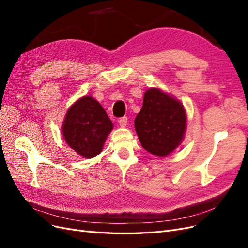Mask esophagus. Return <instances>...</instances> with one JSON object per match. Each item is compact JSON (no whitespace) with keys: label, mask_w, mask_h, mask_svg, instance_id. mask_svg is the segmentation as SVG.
Listing matches in <instances>:
<instances>
[{"label":"esophagus","mask_w":248,"mask_h":248,"mask_svg":"<svg viewBox=\"0 0 248 248\" xmlns=\"http://www.w3.org/2000/svg\"><path fill=\"white\" fill-rule=\"evenodd\" d=\"M118 123H119V125L121 126V127H126V126H127V117L120 118Z\"/></svg>","instance_id":"34e87169"}]
</instances>
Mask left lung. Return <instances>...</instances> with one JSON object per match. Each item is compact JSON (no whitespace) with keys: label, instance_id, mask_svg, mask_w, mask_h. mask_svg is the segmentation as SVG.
<instances>
[{"label":"left lung","instance_id":"left-lung-1","mask_svg":"<svg viewBox=\"0 0 248 248\" xmlns=\"http://www.w3.org/2000/svg\"><path fill=\"white\" fill-rule=\"evenodd\" d=\"M186 121L181 101L159 88H150L134 127L142 148L157 157H167L182 144Z\"/></svg>","mask_w":248,"mask_h":248}]
</instances>
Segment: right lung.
<instances>
[{
    "label": "right lung",
    "mask_w": 248,
    "mask_h": 248,
    "mask_svg": "<svg viewBox=\"0 0 248 248\" xmlns=\"http://www.w3.org/2000/svg\"><path fill=\"white\" fill-rule=\"evenodd\" d=\"M112 122L101 104L92 96H82L67 110L62 123L66 144L84 158L101 153Z\"/></svg>",
    "instance_id": "obj_1"
}]
</instances>
